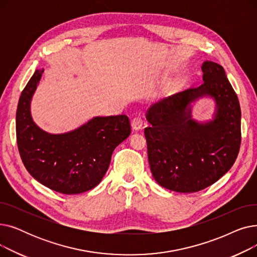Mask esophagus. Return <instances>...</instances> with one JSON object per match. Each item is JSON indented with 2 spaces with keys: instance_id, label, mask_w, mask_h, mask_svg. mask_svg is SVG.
Masks as SVG:
<instances>
[{
  "instance_id": "obj_1",
  "label": "esophagus",
  "mask_w": 257,
  "mask_h": 257,
  "mask_svg": "<svg viewBox=\"0 0 257 257\" xmlns=\"http://www.w3.org/2000/svg\"><path fill=\"white\" fill-rule=\"evenodd\" d=\"M131 125H132L133 130L139 131V130H141L142 127H143V119H142L141 117H134V118L132 119Z\"/></svg>"
}]
</instances>
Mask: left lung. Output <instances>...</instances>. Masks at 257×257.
Returning a JSON list of instances; mask_svg holds the SVG:
<instances>
[{"instance_id": "1", "label": "left lung", "mask_w": 257, "mask_h": 257, "mask_svg": "<svg viewBox=\"0 0 257 257\" xmlns=\"http://www.w3.org/2000/svg\"><path fill=\"white\" fill-rule=\"evenodd\" d=\"M203 84L164 98L146 112L148 159L156 182L170 191L196 193L217 182L231 169L240 145V107L223 67L204 61ZM210 98L208 120L192 117V108Z\"/></svg>"}]
</instances>
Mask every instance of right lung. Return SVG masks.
Listing matches in <instances>:
<instances>
[{
    "mask_svg": "<svg viewBox=\"0 0 257 257\" xmlns=\"http://www.w3.org/2000/svg\"><path fill=\"white\" fill-rule=\"evenodd\" d=\"M44 69L36 70L24 88L17 110V140L31 176L51 190L75 195L96 187L109 167L115 148L131 133L127 115L93 116L63 133L36 125L31 102Z\"/></svg>",
    "mask_w": 257,
    "mask_h": 257,
    "instance_id": "add662e5",
    "label": "right lung"
}]
</instances>
